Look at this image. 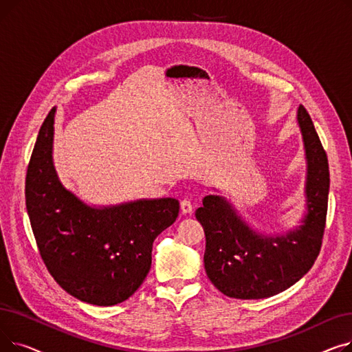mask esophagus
I'll return each instance as SVG.
<instances>
[{
	"label": "esophagus",
	"mask_w": 352,
	"mask_h": 352,
	"mask_svg": "<svg viewBox=\"0 0 352 352\" xmlns=\"http://www.w3.org/2000/svg\"><path fill=\"white\" fill-rule=\"evenodd\" d=\"M192 210H194V206H192V202L190 199L186 198V199L181 201V212L182 214H191Z\"/></svg>",
	"instance_id": "obj_1"
}]
</instances>
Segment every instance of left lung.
<instances>
[{"mask_svg":"<svg viewBox=\"0 0 352 352\" xmlns=\"http://www.w3.org/2000/svg\"><path fill=\"white\" fill-rule=\"evenodd\" d=\"M297 114L307 160L302 226L285 235L255 232L221 195H207L195 211L206 232V272L227 297L260 300L280 294L301 280L320 254L328 208V158L307 109L300 105Z\"/></svg>","mask_w":352,"mask_h":352,"instance_id":"1","label":"left lung"}]
</instances>
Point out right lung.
Segmentation results:
<instances>
[{"mask_svg":"<svg viewBox=\"0 0 352 352\" xmlns=\"http://www.w3.org/2000/svg\"><path fill=\"white\" fill-rule=\"evenodd\" d=\"M55 107L44 120L27 170L25 206L43 261L57 284L87 304L128 300L151 268L154 239L179 212L175 198L89 207L58 179L52 161Z\"/></svg>","mask_w":352,"mask_h":352,"instance_id":"1","label":"right lung"}]
</instances>
